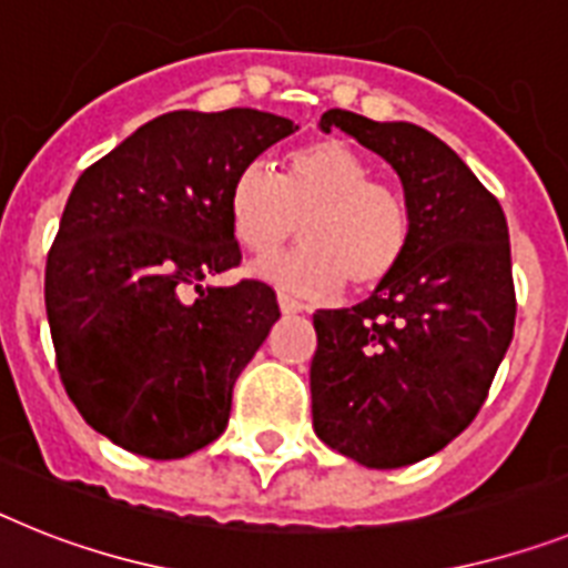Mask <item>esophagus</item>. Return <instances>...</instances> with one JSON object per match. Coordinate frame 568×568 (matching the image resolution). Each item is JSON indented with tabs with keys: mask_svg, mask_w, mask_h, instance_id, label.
Returning a JSON list of instances; mask_svg holds the SVG:
<instances>
[{
	"mask_svg": "<svg viewBox=\"0 0 568 568\" xmlns=\"http://www.w3.org/2000/svg\"><path fill=\"white\" fill-rule=\"evenodd\" d=\"M276 303H280V312H283V314H300L303 308H306L303 303H300V300L288 297V294H283V292L276 294Z\"/></svg>",
	"mask_w": 568,
	"mask_h": 568,
	"instance_id": "obj_1",
	"label": "esophagus"
}]
</instances>
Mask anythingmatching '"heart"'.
<instances>
[{"mask_svg": "<svg viewBox=\"0 0 568 568\" xmlns=\"http://www.w3.org/2000/svg\"><path fill=\"white\" fill-rule=\"evenodd\" d=\"M227 211L233 236L254 256L274 254L304 219L297 251L254 265L265 283L303 297H328L343 280L357 292L378 285L402 260L409 231L402 193L373 181V166L343 141L297 150L283 179L260 161L245 164Z\"/></svg>", "mask_w": 568, "mask_h": 568, "instance_id": "b5f03b06", "label": "heart"}]
</instances>
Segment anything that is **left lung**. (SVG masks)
Here are the masks:
<instances>
[{"instance_id": "left-lung-1", "label": "left lung", "mask_w": 568, "mask_h": 568, "mask_svg": "<svg viewBox=\"0 0 568 568\" xmlns=\"http://www.w3.org/2000/svg\"><path fill=\"white\" fill-rule=\"evenodd\" d=\"M317 126L393 166L409 231L369 300L314 314V433L364 468H404L474 422L508 352L517 314L508 225L468 164L416 123L328 109Z\"/></svg>"}]
</instances>
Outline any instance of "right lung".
I'll use <instances>...</instances> for the list:
<instances>
[{
    "mask_svg": "<svg viewBox=\"0 0 568 568\" xmlns=\"http://www.w3.org/2000/svg\"><path fill=\"white\" fill-rule=\"evenodd\" d=\"M300 126L260 109L166 112L78 179L45 265L63 387L130 454L184 459L225 433L231 395L271 326L240 265L227 195L245 164Z\"/></svg>",
    "mask_w": 568,
    "mask_h": 568,
    "instance_id": "obj_1",
    "label": "right lung"
}]
</instances>
